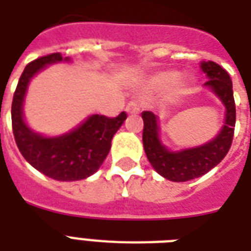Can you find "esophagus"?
<instances>
[{
	"instance_id": "34e87169",
	"label": "esophagus",
	"mask_w": 251,
	"mask_h": 251,
	"mask_svg": "<svg viewBox=\"0 0 251 251\" xmlns=\"http://www.w3.org/2000/svg\"><path fill=\"white\" fill-rule=\"evenodd\" d=\"M139 110H141V102L139 101H130L127 105H126V112L129 114H134V113H139Z\"/></svg>"
}]
</instances>
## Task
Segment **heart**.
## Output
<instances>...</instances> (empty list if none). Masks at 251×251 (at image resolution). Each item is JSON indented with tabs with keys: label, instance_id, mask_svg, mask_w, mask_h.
<instances>
[{
	"label": "heart",
	"instance_id": "b5f03b06",
	"mask_svg": "<svg viewBox=\"0 0 251 251\" xmlns=\"http://www.w3.org/2000/svg\"><path fill=\"white\" fill-rule=\"evenodd\" d=\"M181 79V73L176 72V70H169V72L159 73L157 75L153 76L152 83L156 87L160 88H169L178 83Z\"/></svg>",
	"mask_w": 251,
	"mask_h": 251
}]
</instances>
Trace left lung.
I'll list each match as a JSON object with an SVG mask.
<instances>
[{"mask_svg": "<svg viewBox=\"0 0 251 251\" xmlns=\"http://www.w3.org/2000/svg\"><path fill=\"white\" fill-rule=\"evenodd\" d=\"M201 69L207 76L203 87L208 88L226 108L224 125L218 135L203 145L173 151L161 142L159 117L149 110L142 112L143 147L147 159L159 175L173 182H185L206 175L226 157L233 139L236 106L229 74L212 61H202Z\"/></svg>", "mask_w": 251, "mask_h": 251, "instance_id": "obj_1", "label": "left lung"}]
</instances>
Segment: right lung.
<instances>
[{
	"label": "right lung",
	"mask_w": 251,
	"mask_h": 251,
	"mask_svg": "<svg viewBox=\"0 0 251 251\" xmlns=\"http://www.w3.org/2000/svg\"><path fill=\"white\" fill-rule=\"evenodd\" d=\"M60 62H72V58L53 53L25 66L13 98V133L21 153L35 169L57 181H79L101 167L109 153L112 138L127 116L125 112L116 118L92 114L76 127L56 137H47L31 129L23 112L29 83L47 66Z\"/></svg>",
	"instance_id": "obj_1"
}]
</instances>
